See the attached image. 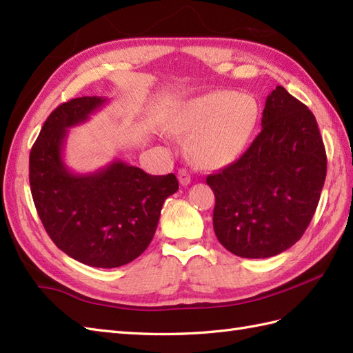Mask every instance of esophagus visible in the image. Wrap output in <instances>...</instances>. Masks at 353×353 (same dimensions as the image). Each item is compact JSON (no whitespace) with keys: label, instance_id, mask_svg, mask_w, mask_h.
<instances>
[{"label":"esophagus","instance_id":"obj_1","mask_svg":"<svg viewBox=\"0 0 353 353\" xmlns=\"http://www.w3.org/2000/svg\"><path fill=\"white\" fill-rule=\"evenodd\" d=\"M179 182H181L182 186H188L191 183V176L190 172L186 171L185 168H182L181 171H179Z\"/></svg>","mask_w":353,"mask_h":353}]
</instances>
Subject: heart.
<instances>
[{"label": "heart", "instance_id": "heart-1", "mask_svg": "<svg viewBox=\"0 0 353 353\" xmlns=\"http://www.w3.org/2000/svg\"><path fill=\"white\" fill-rule=\"evenodd\" d=\"M258 121L259 104L253 97L214 91L183 104L171 129L186 139V156L194 165L215 170L244 153Z\"/></svg>", "mask_w": 353, "mask_h": 353}]
</instances>
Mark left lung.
Instances as JSON below:
<instances>
[{"mask_svg":"<svg viewBox=\"0 0 353 353\" xmlns=\"http://www.w3.org/2000/svg\"><path fill=\"white\" fill-rule=\"evenodd\" d=\"M261 125L238 161L206 177L216 238L252 259L276 256L302 238L326 179L316 117L283 86L267 97Z\"/></svg>","mask_w":353,"mask_h":353,"instance_id":"left-lung-1","label":"left lung"}]
</instances>
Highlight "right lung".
<instances>
[{
  "instance_id": "add662e5",
  "label": "right lung",
  "mask_w": 353,
  "mask_h": 353,
  "mask_svg": "<svg viewBox=\"0 0 353 353\" xmlns=\"http://www.w3.org/2000/svg\"><path fill=\"white\" fill-rule=\"evenodd\" d=\"M108 99L80 97L51 112L30 152V188L45 230L81 264L115 268L144 252L163 201L179 190L176 176H152L119 159L86 174L66 167L71 127L86 123Z\"/></svg>"
}]
</instances>
